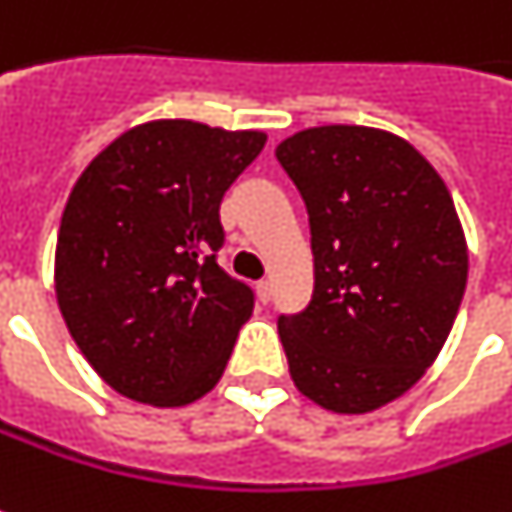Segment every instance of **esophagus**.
Wrapping results in <instances>:
<instances>
[{"instance_id": "obj_1", "label": "esophagus", "mask_w": 512, "mask_h": 512, "mask_svg": "<svg viewBox=\"0 0 512 512\" xmlns=\"http://www.w3.org/2000/svg\"><path fill=\"white\" fill-rule=\"evenodd\" d=\"M256 293H259V301L267 304V301L273 298V284H270V281H259V284H256Z\"/></svg>"}]
</instances>
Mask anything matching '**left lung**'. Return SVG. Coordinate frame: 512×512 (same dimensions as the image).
Segmentation results:
<instances>
[{"mask_svg": "<svg viewBox=\"0 0 512 512\" xmlns=\"http://www.w3.org/2000/svg\"><path fill=\"white\" fill-rule=\"evenodd\" d=\"M281 168L310 214V304L281 315L290 377L335 414H369L437 360L468 284L448 185L408 140L315 126L281 140Z\"/></svg>", "mask_w": 512, "mask_h": 512, "instance_id": "left-lung-1", "label": "left lung"}]
</instances>
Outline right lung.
<instances>
[{
	"mask_svg": "<svg viewBox=\"0 0 512 512\" xmlns=\"http://www.w3.org/2000/svg\"><path fill=\"white\" fill-rule=\"evenodd\" d=\"M264 143L253 129L149 120L72 185L56 245L58 310L123 397L188 406L219 383L253 312V290L216 264L219 205Z\"/></svg>",
	"mask_w": 512,
	"mask_h": 512,
	"instance_id": "1",
	"label": "right lung"
}]
</instances>
